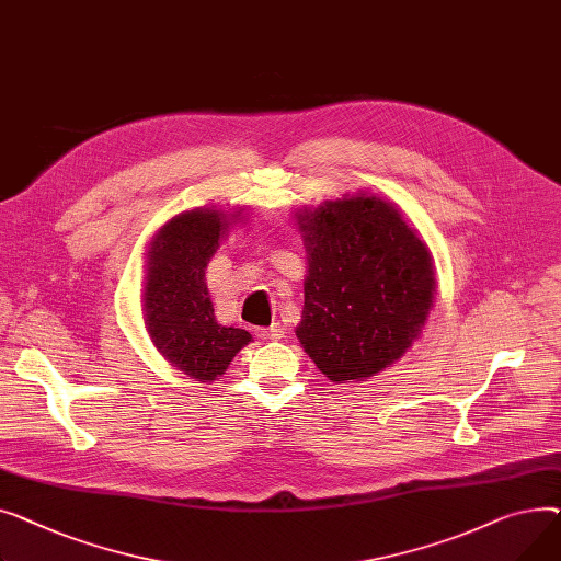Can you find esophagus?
I'll list each match as a JSON object with an SVG mask.
<instances>
[{
	"instance_id": "esophagus-1",
	"label": "esophagus",
	"mask_w": 561,
	"mask_h": 561,
	"mask_svg": "<svg viewBox=\"0 0 561 561\" xmlns=\"http://www.w3.org/2000/svg\"><path fill=\"white\" fill-rule=\"evenodd\" d=\"M283 325L280 323H272V325H267V328H255V335L260 337V340H280L283 337Z\"/></svg>"
}]
</instances>
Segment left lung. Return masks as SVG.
<instances>
[{"label":"left lung","instance_id":"1","mask_svg":"<svg viewBox=\"0 0 561 561\" xmlns=\"http://www.w3.org/2000/svg\"><path fill=\"white\" fill-rule=\"evenodd\" d=\"M301 224L308 276L296 335L325 378H369L421 333L435 296L431 253L376 196L325 202Z\"/></svg>","mask_w":561,"mask_h":561}]
</instances>
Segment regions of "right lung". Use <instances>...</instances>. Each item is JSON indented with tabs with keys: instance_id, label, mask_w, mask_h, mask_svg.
Masks as SVG:
<instances>
[{
	"instance_id": "add662e5",
	"label": "right lung",
	"mask_w": 561,
	"mask_h": 561,
	"mask_svg": "<svg viewBox=\"0 0 561 561\" xmlns=\"http://www.w3.org/2000/svg\"><path fill=\"white\" fill-rule=\"evenodd\" d=\"M224 228L221 213L192 210L164 226L149 249L145 287L149 335L176 369L202 382L221 376L236 353L251 342L242 328L217 323L206 287L208 260Z\"/></svg>"
}]
</instances>
